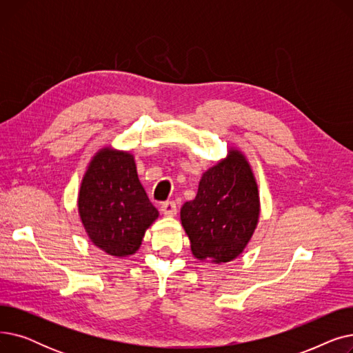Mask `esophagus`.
I'll use <instances>...</instances> for the list:
<instances>
[{
    "mask_svg": "<svg viewBox=\"0 0 353 353\" xmlns=\"http://www.w3.org/2000/svg\"><path fill=\"white\" fill-rule=\"evenodd\" d=\"M161 212L164 216H174L177 213V205L173 200H167L161 205Z\"/></svg>",
    "mask_w": 353,
    "mask_h": 353,
    "instance_id": "1",
    "label": "esophagus"
}]
</instances>
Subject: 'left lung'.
Returning <instances> with one entry per match:
<instances>
[{
	"mask_svg": "<svg viewBox=\"0 0 353 353\" xmlns=\"http://www.w3.org/2000/svg\"><path fill=\"white\" fill-rule=\"evenodd\" d=\"M193 254L214 263L243 252L259 219V193L250 165L237 150L203 174L193 200L180 212Z\"/></svg>",
	"mask_w": 353,
	"mask_h": 353,
	"instance_id": "left-lung-1",
	"label": "left lung"
}]
</instances>
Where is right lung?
<instances>
[{
	"instance_id": "add662e5",
	"label": "right lung",
	"mask_w": 353,
	"mask_h": 353,
	"mask_svg": "<svg viewBox=\"0 0 353 353\" xmlns=\"http://www.w3.org/2000/svg\"><path fill=\"white\" fill-rule=\"evenodd\" d=\"M79 212L91 242L111 256L133 254L159 212L139 181L134 159L103 148L90 163Z\"/></svg>"
}]
</instances>
